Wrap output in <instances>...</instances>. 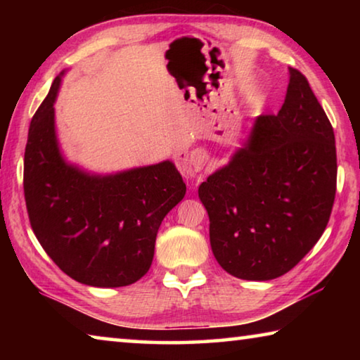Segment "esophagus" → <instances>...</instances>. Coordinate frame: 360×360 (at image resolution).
<instances>
[{"instance_id":"1","label":"esophagus","mask_w":360,"mask_h":360,"mask_svg":"<svg viewBox=\"0 0 360 360\" xmlns=\"http://www.w3.org/2000/svg\"><path fill=\"white\" fill-rule=\"evenodd\" d=\"M176 160H178V167L182 176H184L186 179L195 181L198 178L197 173L202 172L205 167L206 154L202 149H195L192 152H179Z\"/></svg>"}]
</instances>
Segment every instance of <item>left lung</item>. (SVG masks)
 Masks as SVG:
<instances>
[{
    "label": "left lung",
    "instance_id": "1",
    "mask_svg": "<svg viewBox=\"0 0 360 360\" xmlns=\"http://www.w3.org/2000/svg\"><path fill=\"white\" fill-rule=\"evenodd\" d=\"M337 191L335 135L300 71L276 115H259L227 165L198 187L216 260L231 276L268 281L292 270L327 227Z\"/></svg>",
    "mask_w": 360,
    "mask_h": 360
}]
</instances>
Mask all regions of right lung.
<instances>
[{"label": "right lung", "mask_w": 360, "mask_h": 360, "mask_svg": "<svg viewBox=\"0 0 360 360\" xmlns=\"http://www.w3.org/2000/svg\"><path fill=\"white\" fill-rule=\"evenodd\" d=\"M62 71L33 115L23 191L36 238L70 278L94 288L136 283L150 268L160 224L186 195L173 162L100 174L65 158L56 129Z\"/></svg>", "instance_id": "right-lung-1"}]
</instances>
